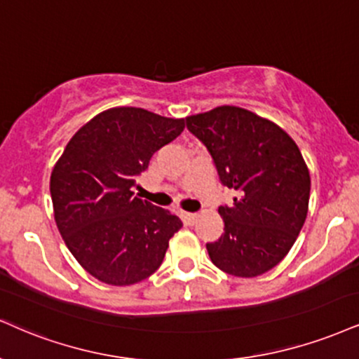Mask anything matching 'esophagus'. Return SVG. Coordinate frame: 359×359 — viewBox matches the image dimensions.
Here are the masks:
<instances>
[{
    "instance_id": "1",
    "label": "esophagus",
    "mask_w": 359,
    "mask_h": 359,
    "mask_svg": "<svg viewBox=\"0 0 359 359\" xmlns=\"http://www.w3.org/2000/svg\"><path fill=\"white\" fill-rule=\"evenodd\" d=\"M197 219H198V214H185L184 215V221H185V224H189V226H194V224L197 222Z\"/></svg>"
}]
</instances>
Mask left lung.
<instances>
[{
  "instance_id": "obj_1",
  "label": "left lung",
  "mask_w": 359,
  "mask_h": 359,
  "mask_svg": "<svg viewBox=\"0 0 359 359\" xmlns=\"http://www.w3.org/2000/svg\"><path fill=\"white\" fill-rule=\"evenodd\" d=\"M185 122L212 155L221 182L237 191L232 207H219L224 234L207 244L210 261L237 278L267 273L286 257L308 215L311 177L296 142L241 107H215Z\"/></svg>"
}]
</instances>
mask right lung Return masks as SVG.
Listing matches in <instances>:
<instances>
[{"label":"right lung","instance_id":"1","mask_svg":"<svg viewBox=\"0 0 359 359\" xmlns=\"http://www.w3.org/2000/svg\"><path fill=\"white\" fill-rule=\"evenodd\" d=\"M185 128L135 107H115L80 128L50 179L55 222L73 257L111 286L152 276L182 221L135 197L132 187L150 158Z\"/></svg>","mask_w":359,"mask_h":359}]
</instances>
